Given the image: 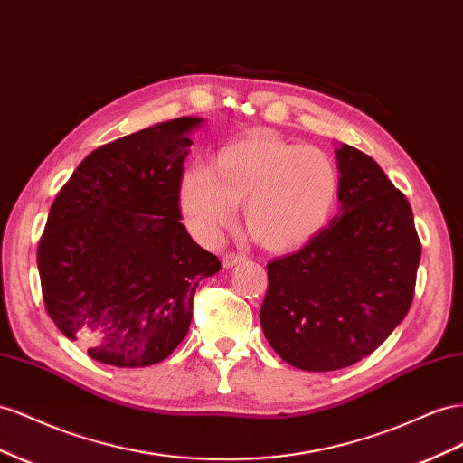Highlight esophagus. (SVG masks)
<instances>
[{"label":"esophagus","instance_id":"obj_1","mask_svg":"<svg viewBox=\"0 0 463 463\" xmlns=\"http://www.w3.org/2000/svg\"><path fill=\"white\" fill-rule=\"evenodd\" d=\"M241 260H245V255H241V253H226V255H223V259H222L223 267H226V269H232L235 265H240Z\"/></svg>","mask_w":463,"mask_h":463}]
</instances>
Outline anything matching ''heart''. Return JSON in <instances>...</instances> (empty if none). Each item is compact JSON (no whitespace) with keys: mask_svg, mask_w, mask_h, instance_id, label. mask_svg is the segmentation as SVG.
<instances>
[{"mask_svg":"<svg viewBox=\"0 0 463 463\" xmlns=\"http://www.w3.org/2000/svg\"><path fill=\"white\" fill-rule=\"evenodd\" d=\"M341 194L336 161L316 146L255 132L223 146L204 169L186 173L179 203L198 240L216 243L233 208L267 251L306 245L327 226Z\"/></svg>","mask_w":463,"mask_h":463,"instance_id":"obj_1","label":"heart"}]
</instances>
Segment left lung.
Returning <instances> with one entry per match:
<instances>
[{
  "mask_svg": "<svg viewBox=\"0 0 463 463\" xmlns=\"http://www.w3.org/2000/svg\"><path fill=\"white\" fill-rule=\"evenodd\" d=\"M336 161L339 216L269 262L260 307L274 353L307 372L341 370L376 351L407 316L420 260L405 194L353 146L336 147Z\"/></svg>",
  "mask_w": 463,
  "mask_h": 463,
  "instance_id": "1",
  "label": "left lung"
}]
</instances>
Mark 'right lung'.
Listing matches in <instances>:
<instances>
[{
    "label": "right lung",
    "mask_w": 463,
    "mask_h": 463,
    "mask_svg": "<svg viewBox=\"0 0 463 463\" xmlns=\"http://www.w3.org/2000/svg\"><path fill=\"white\" fill-rule=\"evenodd\" d=\"M201 122L181 117L97 147L50 206L36 253L46 311L103 364L165 360L189 331L198 282L222 267L179 222Z\"/></svg>",
    "instance_id": "add662e5"
}]
</instances>
